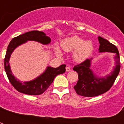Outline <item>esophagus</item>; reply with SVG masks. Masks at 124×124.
Masks as SVG:
<instances>
[{
    "label": "esophagus",
    "mask_w": 124,
    "mask_h": 124,
    "mask_svg": "<svg viewBox=\"0 0 124 124\" xmlns=\"http://www.w3.org/2000/svg\"><path fill=\"white\" fill-rule=\"evenodd\" d=\"M66 72L70 71H71V68L70 67H66Z\"/></svg>",
    "instance_id": "obj_1"
}]
</instances>
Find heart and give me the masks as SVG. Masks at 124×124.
Instances as JSON below:
<instances>
[{
    "label": "heart",
    "instance_id": "heart-1",
    "mask_svg": "<svg viewBox=\"0 0 124 124\" xmlns=\"http://www.w3.org/2000/svg\"><path fill=\"white\" fill-rule=\"evenodd\" d=\"M61 48L66 52H72L73 59L77 62H82L88 58L93 51V45L91 41H84L83 38L74 35L62 40ZM54 50L57 54L61 56V51L58 46H56Z\"/></svg>",
    "mask_w": 124,
    "mask_h": 124
}]
</instances>
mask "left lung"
Wrapping results in <instances>:
<instances>
[{"label":"left lung","instance_id":"obj_1","mask_svg":"<svg viewBox=\"0 0 124 124\" xmlns=\"http://www.w3.org/2000/svg\"><path fill=\"white\" fill-rule=\"evenodd\" d=\"M99 52H110L116 53L114 56L116 66L110 74L104 77H98L90 69L91 59H86L83 63L74 66L73 70L78 74V81L74 86L76 92L79 96L84 97H94L108 91L112 86L117 77L120 69V61L117 48L102 37H98Z\"/></svg>","mask_w":124,"mask_h":124}]
</instances>
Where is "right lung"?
Masks as SVG:
<instances>
[{"instance_id":"obj_1","label":"right lung","mask_w":124,"mask_h":124,"mask_svg":"<svg viewBox=\"0 0 124 124\" xmlns=\"http://www.w3.org/2000/svg\"><path fill=\"white\" fill-rule=\"evenodd\" d=\"M27 41H38L43 45H48L51 42V39L49 37H47L44 32L37 30L28 31L13 38L7 49L4 59L5 71L10 83L18 92L31 96L40 95L48 88L56 76L63 74L66 71V65L62 64L58 68L48 66L45 71L35 79L27 82L20 81L12 73L9 60L14 50Z\"/></svg>"}]
</instances>
